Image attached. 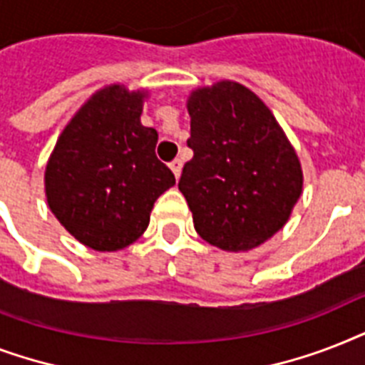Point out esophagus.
Wrapping results in <instances>:
<instances>
[{"mask_svg":"<svg viewBox=\"0 0 365 365\" xmlns=\"http://www.w3.org/2000/svg\"><path fill=\"white\" fill-rule=\"evenodd\" d=\"M182 166H183V163L180 159H174L170 163V170L174 172V176H176V180H178V178H180V174H182Z\"/></svg>","mask_w":365,"mask_h":365,"instance_id":"obj_1","label":"esophagus"}]
</instances>
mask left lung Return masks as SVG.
<instances>
[{
  "label": "left lung",
  "mask_w": 365,
  "mask_h": 365,
  "mask_svg": "<svg viewBox=\"0 0 365 365\" xmlns=\"http://www.w3.org/2000/svg\"><path fill=\"white\" fill-rule=\"evenodd\" d=\"M193 159L178 187L197 233L227 252H248L289 220L303 191L295 149L271 110L235 81L200 87L187 100Z\"/></svg>",
  "instance_id": "obj_1"
}]
</instances>
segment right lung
I'll use <instances>...</instances> for the list:
<instances>
[{"label": "right lung", "instance_id": "right-lung-1", "mask_svg": "<svg viewBox=\"0 0 365 365\" xmlns=\"http://www.w3.org/2000/svg\"><path fill=\"white\" fill-rule=\"evenodd\" d=\"M143 91L102 88L66 125L45 168V193L56 220L88 248L115 252L149 225L155 200L176 183L143 126Z\"/></svg>", "mask_w": 365, "mask_h": 365}]
</instances>
